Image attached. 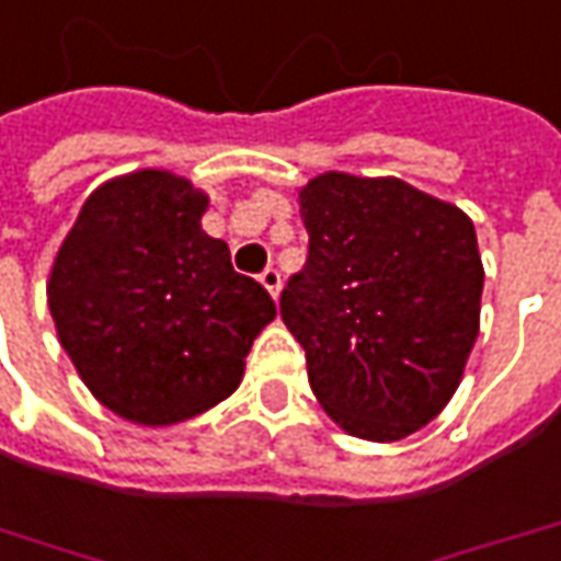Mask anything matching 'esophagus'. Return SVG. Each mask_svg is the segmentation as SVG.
<instances>
[{
  "mask_svg": "<svg viewBox=\"0 0 561 561\" xmlns=\"http://www.w3.org/2000/svg\"><path fill=\"white\" fill-rule=\"evenodd\" d=\"M261 285H264L266 291L273 297H279L282 291V273L276 270V266H266L264 273H261Z\"/></svg>",
  "mask_w": 561,
  "mask_h": 561,
  "instance_id": "obj_1",
  "label": "esophagus"
}]
</instances>
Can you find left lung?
Returning <instances> with one entry per match:
<instances>
[{"label": "left lung", "mask_w": 561, "mask_h": 561, "mask_svg": "<svg viewBox=\"0 0 561 561\" xmlns=\"http://www.w3.org/2000/svg\"><path fill=\"white\" fill-rule=\"evenodd\" d=\"M310 254L282 291L319 405L350 436L396 442L455 396L479 337L472 220L399 178L325 171L300 190Z\"/></svg>", "instance_id": "1"}]
</instances>
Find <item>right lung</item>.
Returning a JSON list of instances; mask_svg holds the SVG:
<instances>
[{
  "label": "right lung",
  "instance_id": "obj_1",
  "mask_svg": "<svg viewBox=\"0 0 561 561\" xmlns=\"http://www.w3.org/2000/svg\"><path fill=\"white\" fill-rule=\"evenodd\" d=\"M208 196L144 169L91 193L57 251L48 310L94 399L144 426L224 402L276 304L202 230Z\"/></svg>",
  "mask_w": 561,
  "mask_h": 561
}]
</instances>
